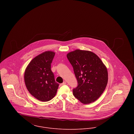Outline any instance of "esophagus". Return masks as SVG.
Wrapping results in <instances>:
<instances>
[{"instance_id": "obj_1", "label": "esophagus", "mask_w": 134, "mask_h": 134, "mask_svg": "<svg viewBox=\"0 0 134 134\" xmlns=\"http://www.w3.org/2000/svg\"><path fill=\"white\" fill-rule=\"evenodd\" d=\"M66 81H64L63 83H61V84H60V85H61V86H63V85H66Z\"/></svg>"}]
</instances>
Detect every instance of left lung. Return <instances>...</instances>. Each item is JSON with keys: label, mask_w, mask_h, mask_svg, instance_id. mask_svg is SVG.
Listing matches in <instances>:
<instances>
[{"label": "left lung", "mask_w": 134, "mask_h": 134, "mask_svg": "<svg viewBox=\"0 0 134 134\" xmlns=\"http://www.w3.org/2000/svg\"><path fill=\"white\" fill-rule=\"evenodd\" d=\"M66 56L78 82V86L73 90V95L84 104L94 102L103 93L107 85L106 66L96 54L90 51L76 49L69 53Z\"/></svg>", "instance_id": "8db88e82"}]
</instances>
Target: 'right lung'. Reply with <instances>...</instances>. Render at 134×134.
<instances>
[{"mask_svg": "<svg viewBox=\"0 0 134 134\" xmlns=\"http://www.w3.org/2000/svg\"><path fill=\"white\" fill-rule=\"evenodd\" d=\"M55 53L46 51L34 58L24 73V81L29 93L40 101L47 102L56 96L59 83L51 71Z\"/></svg>", "mask_w": 134, "mask_h": 134, "instance_id": "obj_1", "label": "right lung"}]
</instances>
